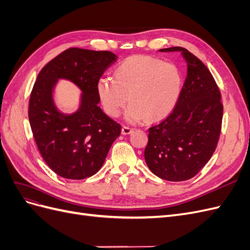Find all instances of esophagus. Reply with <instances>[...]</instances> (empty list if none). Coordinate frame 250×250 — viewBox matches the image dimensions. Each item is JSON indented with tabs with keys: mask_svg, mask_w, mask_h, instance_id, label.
Wrapping results in <instances>:
<instances>
[{
	"mask_svg": "<svg viewBox=\"0 0 250 250\" xmlns=\"http://www.w3.org/2000/svg\"><path fill=\"white\" fill-rule=\"evenodd\" d=\"M131 132H133L132 128L127 127V126H123V127H122V134L126 135V134H130Z\"/></svg>",
	"mask_w": 250,
	"mask_h": 250,
	"instance_id": "esophagus-1",
	"label": "esophagus"
}]
</instances>
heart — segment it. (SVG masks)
Wrapping results in <instances>:
<instances>
[{"label": "heart", "mask_w": 250, "mask_h": 250, "mask_svg": "<svg viewBox=\"0 0 250 250\" xmlns=\"http://www.w3.org/2000/svg\"><path fill=\"white\" fill-rule=\"evenodd\" d=\"M183 88L178 67L151 56H131L115 70V79L103 76L97 82V93L104 110L118 117L127 100L125 110L129 123L168 116L175 107Z\"/></svg>", "instance_id": "heart-1"}]
</instances>
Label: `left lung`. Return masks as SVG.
<instances>
[{"label":"left lung","mask_w":250,"mask_h":250,"mask_svg":"<svg viewBox=\"0 0 250 250\" xmlns=\"http://www.w3.org/2000/svg\"><path fill=\"white\" fill-rule=\"evenodd\" d=\"M158 51L180 52L187 78L171 115L149 128L144 155L156 176L184 181L194 177L216 149L223 116L221 95L213 75L191 52L181 47Z\"/></svg>","instance_id":"8db88e82"}]
</instances>
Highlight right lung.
I'll return each mask as SVG.
<instances>
[{
	"label": "right lung",
	"mask_w": 250,
	"mask_h": 250,
	"mask_svg": "<svg viewBox=\"0 0 250 250\" xmlns=\"http://www.w3.org/2000/svg\"><path fill=\"white\" fill-rule=\"evenodd\" d=\"M109 51L71 48L42 67L30 96L29 122L40 152L57 175L83 179L102 167L108 151L121 133V126L98 104L97 82L117 62ZM60 80L81 90L79 108L64 113L55 101Z\"/></svg>",
	"instance_id": "obj_1"
}]
</instances>
